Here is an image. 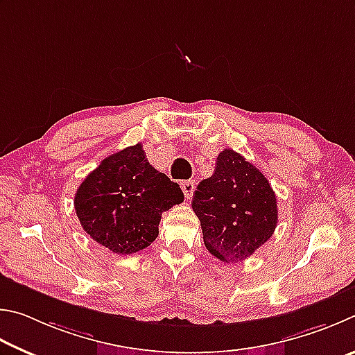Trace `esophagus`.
<instances>
[{
    "instance_id": "obj_1",
    "label": "esophagus",
    "mask_w": 355,
    "mask_h": 355,
    "mask_svg": "<svg viewBox=\"0 0 355 355\" xmlns=\"http://www.w3.org/2000/svg\"><path fill=\"white\" fill-rule=\"evenodd\" d=\"M181 187H182V191H184L185 198H187V200H190V198L193 196V191L196 189V184L193 181H185V182L181 184Z\"/></svg>"
}]
</instances>
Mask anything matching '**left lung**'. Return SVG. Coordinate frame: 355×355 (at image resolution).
I'll return each mask as SVG.
<instances>
[{
	"label": "left lung",
	"mask_w": 355,
	"mask_h": 355,
	"mask_svg": "<svg viewBox=\"0 0 355 355\" xmlns=\"http://www.w3.org/2000/svg\"><path fill=\"white\" fill-rule=\"evenodd\" d=\"M191 207L209 252L227 263L252 256L277 225L276 193L268 179L229 148L216 157L212 176L198 185Z\"/></svg>",
	"instance_id": "1"
}]
</instances>
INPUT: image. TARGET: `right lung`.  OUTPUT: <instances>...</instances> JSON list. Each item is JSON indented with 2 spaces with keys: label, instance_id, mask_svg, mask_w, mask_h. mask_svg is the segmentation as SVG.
Here are the masks:
<instances>
[{
  "label": "right lung",
  "instance_id": "right-lung-1",
  "mask_svg": "<svg viewBox=\"0 0 355 355\" xmlns=\"http://www.w3.org/2000/svg\"><path fill=\"white\" fill-rule=\"evenodd\" d=\"M182 201L179 184L151 166L137 143L105 157L84 179L74 210L90 239L126 256L151 245L162 214Z\"/></svg>",
  "mask_w": 355,
  "mask_h": 355
}]
</instances>
